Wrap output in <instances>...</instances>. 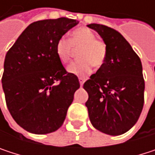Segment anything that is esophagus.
Listing matches in <instances>:
<instances>
[{
  "instance_id": "obj_1",
  "label": "esophagus",
  "mask_w": 155,
  "mask_h": 155,
  "mask_svg": "<svg viewBox=\"0 0 155 155\" xmlns=\"http://www.w3.org/2000/svg\"><path fill=\"white\" fill-rule=\"evenodd\" d=\"M79 81H80V85H81V87H82V85H83V83H84L85 80H84V78L80 77L79 78Z\"/></svg>"
}]
</instances>
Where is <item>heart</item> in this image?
Here are the masks:
<instances>
[{
    "label": "heart",
    "instance_id": "b5f03b06",
    "mask_svg": "<svg viewBox=\"0 0 155 155\" xmlns=\"http://www.w3.org/2000/svg\"><path fill=\"white\" fill-rule=\"evenodd\" d=\"M79 60L72 63L67 70L70 74L76 76H86L92 71V66L101 68L104 65L108 54L106 43L96 38L95 34L87 28L74 29L69 38V40L61 38L55 44V54L58 60L65 64H67L74 50H78Z\"/></svg>",
    "mask_w": 155,
    "mask_h": 155
}]
</instances>
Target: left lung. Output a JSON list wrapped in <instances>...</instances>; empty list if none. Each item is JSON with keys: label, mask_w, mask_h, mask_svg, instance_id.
<instances>
[{"label": "left lung", "mask_w": 155, "mask_h": 155, "mask_svg": "<svg viewBox=\"0 0 155 155\" xmlns=\"http://www.w3.org/2000/svg\"><path fill=\"white\" fill-rule=\"evenodd\" d=\"M96 30L108 47L106 62L87 80L85 105L92 126L110 136L127 132L138 120L144 101V80L139 56L116 29L101 24Z\"/></svg>", "instance_id": "obj_1"}]
</instances>
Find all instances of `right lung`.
Here are the masks:
<instances>
[{
    "label": "right lung",
    "instance_id": "1",
    "mask_svg": "<svg viewBox=\"0 0 155 155\" xmlns=\"http://www.w3.org/2000/svg\"><path fill=\"white\" fill-rule=\"evenodd\" d=\"M78 21L68 18L31 23L9 49L2 78L6 105L16 123L43 135L57 130L80 88L55 54V44Z\"/></svg>",
    "mask_w": 155,
    "mask_h": 155
}]
</instances>
